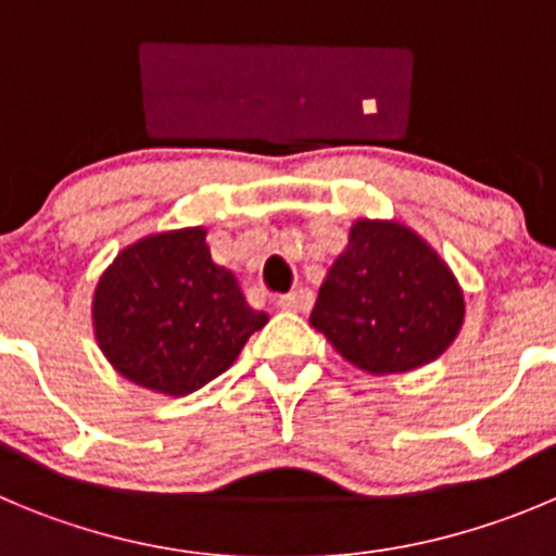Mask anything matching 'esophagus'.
Segmentation results:
<instances>
[{"instance_id": "1", "label": "esophagus", "mask_w": 556, "mask_h": 556, "mask_svg": "<svg viewBox=\"0 0 556 556\" xmlns=\"http://www.w3.org/2000/svg\"><path fill=\"white\" fill-rule=\"evenodd\" d=\"M277 307L285 309V313H307V309L313 307V293H309L307 288L290 290V293L279 295Z\"/></svg>"}]
</instances>
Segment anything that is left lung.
<instances>
[{
	"label": "left lung",
	"mask_w": 556,
	"mask_h": 556,
	"mask_svg": "<svg viewBox=\"0 0 556 556\" xmlns=\"http://www.w3.org/2000/svg\"><path fill=\"white\" fill-rule=\"evenodd\" d=\"M464 315L453 268L419 232L395 219H356L309 324L359 370L397 376L439 359Z\"/></svg>",
	"instance_id": "8db88e82"
}]
</instances>
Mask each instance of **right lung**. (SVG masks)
I'll list each match as a JSON object with an SVG mask.
<instances>
[{
	"mask_svg": "<svg viewBox=\"0 0 556 556\" xmlns=\"http://www.w3.org/2000/svg\"><path fill=\"white\" fill-rule=\"evenodd\" d=\"M205 227L153 232L123 249L92 293V331L109 365L159 395L184 397L238 359L268 324L236 274L216 266Z\"/></svg>",
	"mask_w": 556,
	"mask_h": 556,
	"instance_id": "right-lung-1",
	"label": "right lung"
}]
</instances>
